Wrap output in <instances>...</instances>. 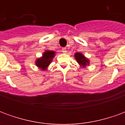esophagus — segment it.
Segmentation results:
<instances>
[{
	"label": "esophagus",
	"instance_id": "obj_1",
	"mask_svg": "<svg viewBox=\"0 0 125 125\" xmlns=\"http://www.w3.org/2000/svg\"><path fill=\"white\" fill-rule=\"evenodd\" d=\"M62 52L63 53H65L67 52V51H66V48H65V47H63V48H62Z\"/></svg>",
	"mask_w": 125,
	"mask_h": 125
}]
</instances>
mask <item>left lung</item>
<instances>
[{
	"mask_svg": "<svg viewBox=\"0 0 125 125\" xmlns=\"http://www.w3.org/2000/svg\"><path fill=\"white\" fill-rule=\"evenodd\" d=\"M74 57H75V59L77 61V62L78 63L79 65L82 68H85L87 65H89V60H88V58H86L81 53H79V52L76 53L74 55Z\"/></svg>",
	"mask_w": 125,
	"mask_h": 125,
	"instance_id": "obj_1",
	"label": "left lung"
}]
</instances>
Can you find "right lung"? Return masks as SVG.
I'll return each instance as SVG.
<instances>
[{
	"mask_svg": "<svg viewBox=\"0 0 125 125\" xmlns=\"http://www.w3.org/2000/svg\"><path fill=\"white\" fill-rule=\"evenodd\" d=\"M55 52L51 50H46L43 52L42 57L37 58L35 61V65L42 70H47L49 64L52 63L53 58L54 57Z\"/></svg>",
	"mask_w": 125,
	"mask_h": 125,
	"instance_id": "1",
	"label": "right lung"
}]
</instances>
